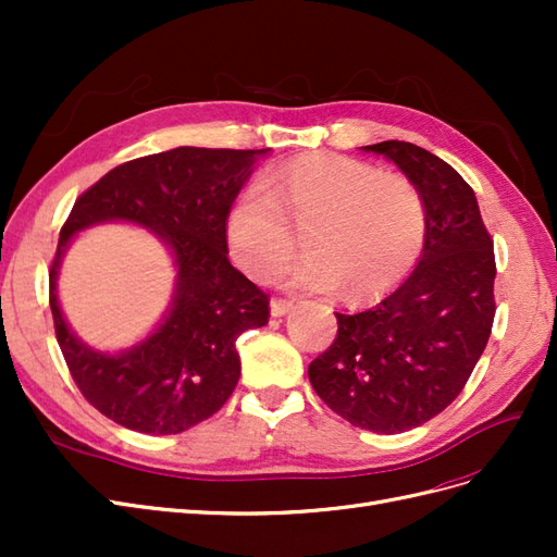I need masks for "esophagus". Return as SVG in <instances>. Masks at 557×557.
I'll use <instances>...</instances> for the list:
<instances>
[{"label": "esophagus", "instance_id": "obj_1", "mask_svg": "<svg viewBox=\"0 0 557 557\" xmlns=\"http://www.w3.org/2000/svg\"><path fill=\"white\" fill-rule=\"evenodd\" d=\"M293 309V301L290 299H272L269 301V311H272L274 318H281Z\"/></svg>", "mask_w": 557, "mask_h": 557}]
</instances>
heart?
Masks as SVG:
<instances>
[{"label":"heart","instance_id":"b5f03b06","mask_svg":"<svg viewBox=\"0 0 557 557\" xmlns=\"http://www.w3.org/2000/svg\"><path fill=\"white\" fill-rule=\"evenodd\" d=\"M305 227L307 252L272 276L283 288L374 299L407 276L428 234L418 185L376 164L339 153L285 162L234 199L225 223L230 258L252 278H267L290 256L285 225Z\"/></svg>","mask_w":557,"mask_h":557}]
</instances>
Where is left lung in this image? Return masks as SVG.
Returning <instances> with one entry per match:
<instances>
[{
	"instance_id": "1",
	"label": "left lung",
	"mask_w": 557,
	"mask_h": 557,
	"mask_svg": "<svg viewBox=\"0 0 557 557\" xmlns=\"http://www.w3.org/2000/svg\"><path fill=\"white\" fill-rule=\"evenodd\" d=\"M362 150L423 193L425 246L379 305L336 313L339 332L309 364V381L350 425L397 434L442 413L474 372L495 318V252L474 190L448 162L407 141Z\"/></svg>"
}]
</instances>
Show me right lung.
I'll return each mask as SVG.
<instances>
[{
	"mask_svg": "<svg viewBox=\"0 0 557 557\" xmlns=\"http://www.w3.org/2000/svg\"><path fill=\"white\" fill-rule=\"evenodd\" d=\"M272 148L178 146L129 160L83 193L50 267V311L66 367L92 407L144 434H178L213 416L237 387V336L269 320V299L227 260L230 207ZM125 222L153 231L177 272L171 307L141 343L99 351L65 323L57 278L81 231Z\"/></svg>",
	"mask_w": 557,
	"mask_h": 557,
	"instance_id": "add662e5",
	"label": "right lung"
}]
</instances>
